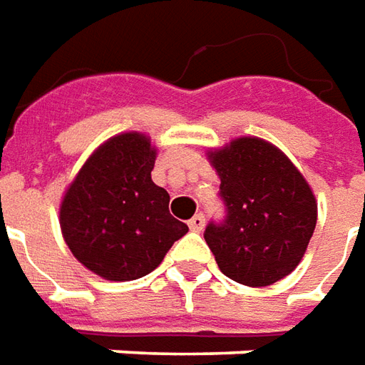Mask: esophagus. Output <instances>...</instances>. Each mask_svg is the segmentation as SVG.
<instances>
[{"label": "esophagus", "mask_w": 365, "mask_h": 365, "mask_svg": "<svg viewBox=\"0 0 365 365\" xmlns=\"http://www.w3.org/2000/svg\"><path fill=\"white\" fill-rule=\"evenodd\" d=\"M188 228H190L192 232H200V230L205 228V216L202 215L192 216V218L188 220Z\"/></svg>", "instance_id": "obj_1"}]
</instances>
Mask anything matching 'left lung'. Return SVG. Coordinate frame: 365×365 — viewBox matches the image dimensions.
Here are the masks:
<instances>
[{
	"instance_id": "obj_1",
	"label": "left lung",
	"mask_w": 365,
	"mask_h": 365,
	"mask_svg": "<svg viewBox=\"0 0 365 365\" xmlns=\"http://www.w3.org/2000/svg\"><path fill=\"white\" fill-rule=\"evenodd\" d=\"M226 205L222 225L205 240L220 272L250 288L282 280L302 262L318 220L312 187L282 150L258 137H238L207 150Z\"/></svg>"
}]
</instances>
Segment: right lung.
<instances>
[{"mask_svg": "<svg viewBox=\"0 0 365 365\" xmlns=\"http://www.w3.org/2000/svg\"><path fill=\"white\" fill-rule=\"evenodd\" d=\"M157 147L149 135L119 133L93 150L59 207L65 245L79 262L110 282L153 272L188 226L168 212V192L150 170Z\"/></svg>", "mask_w": 365, "mask_h": 365, "instance_id": "right-lung-1", "label": "right lung"}]
</instances>
